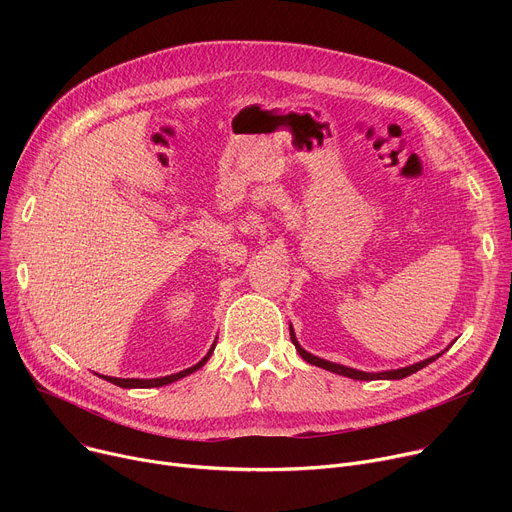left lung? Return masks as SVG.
Instances as JSON below:
<instances>
[{
	"instance_id": "8db88e82",
	"label": "left lung",
	"mask_w": 512,
	"mask_h": 512,
	"mask_svg": "<svg viewBox=\"0 0 512 512\" xmlns=\"http://www.w3.org/2000/svg\"><path fill=\"white\" fill-rule=\"evenodd\" d=\"M290 340H292L294 348H297V351H299V355H301L307 363H311V365H315V367H321V369H326V371H332V373H338V375H344V378L365 380V382H371V380H402V378H407V375H411V373H415V371L423 369L425 365H429L432 361H436L438 357H442V353H438V355H434V357L423 359V361H419V363H415V365H409V367H400V369H390V371L369 373V371H359V369H353V367H344V365H338V363H332V361H326V359H319V357H315V355L307 353L305 348L299 344L297 336H294L292 326H290Z\"/></svg>"
}]
</instances>
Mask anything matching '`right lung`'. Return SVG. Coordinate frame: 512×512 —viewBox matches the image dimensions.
Segmentation results:
<instances>
[{"label":"right lung","instance_id":"obj_1","mask_svg":"<svg viewBox=\"0 0 512 512\" xmlns=\"http://www.w3.org/2000/svg\"><path fill=\"white\" fill-rule=\"evenodd\" d=\"M213 348H215V342H213V346L209 348V353H207L197 365L188 367V369H184V371H178V373H172V375H166V378H153V380L126 378V380H124V378H110V375H99V378H103V380H107V382H112V384H116V386H120V388H157V386H168V384H172V382H176V380H180V378H186L188 373H193V371L201 369V367L207 363V359L211 357Z\"/></svg>","mask_w":512,"mask_h":512}]
</instances>
